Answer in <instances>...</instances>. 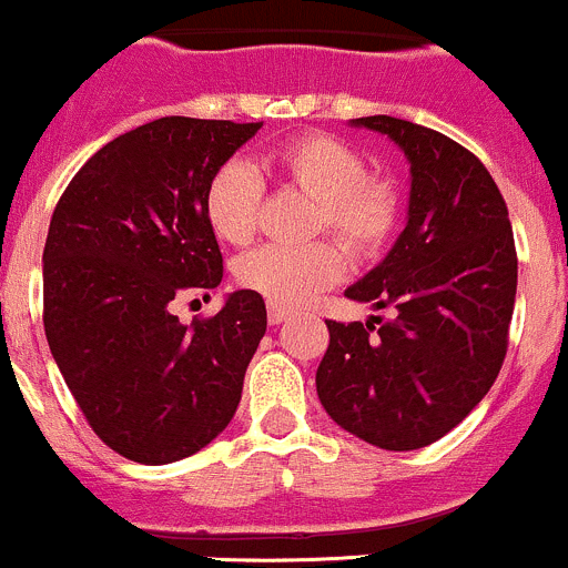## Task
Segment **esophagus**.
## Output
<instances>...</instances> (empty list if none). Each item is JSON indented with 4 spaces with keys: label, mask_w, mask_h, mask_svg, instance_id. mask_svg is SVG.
<instances>
[{
    "label": "esophagus",
    "mask_w": 568,
    "mask_h": 568,
    "mask_svg": "<svg viewBox=\"0 0 568 568\" xmlns=\"http://www.w3.org/2000/svg\"><path fill=\"white\" fill-rule=\"evenodd\" d=\"M286 317H290V312H286V308L276 306V303H271V306H267V320H271V325L284 323Z\"/></svg>",
    "instance_id": "34e87169"
}]
</instances>
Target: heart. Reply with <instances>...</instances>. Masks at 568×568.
Wrapping results in <instances>:
<instances>
[{"label":"heart","instance_id":"obj_1","mask_svg":"<svg viewBox=\"0 0 568 568\" xmlns=\"http://www.w3.org/2000/svg\"><path fill=\"white\" fill-rule=\"evenodd\" d=\"M265 168L290 187L314 201L312 234L328 232L353 260H373L395 234L403 215V195L392 179L367 176V162L345 140L303 134L265 156ZM262 179L245 160H229L206 184V223L223 243H248L256 229ZM345 256L334 243L301 248L260 245L234 267L245 290L276 306H297L336 282Z\"/></svg>","mask_w":568,"mask_h":568}]
</instances>
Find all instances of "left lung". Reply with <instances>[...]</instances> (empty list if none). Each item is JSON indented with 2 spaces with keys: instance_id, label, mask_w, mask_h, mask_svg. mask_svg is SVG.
<instances>
[{
  "instance_id": "left-lung-1",
  "label": "left lung",
  "mask_w": 568,
  "mask_h": 568,
  "mask_svg": "<svg viewBox=\"0 0 568 568\" xmlns=\"http://www.w3.org/2000/svg\"><path fill=\"white\" fill-rule=\"evenodd\" d=\"M406 154V229L384 262L351 284V301L392 308L373 320H328L317 397L347 434L381 450H419L450 434L503 367L516 301L508 206L473 151L392 115L353 118Z\"/></svg>"
}]
</instances>
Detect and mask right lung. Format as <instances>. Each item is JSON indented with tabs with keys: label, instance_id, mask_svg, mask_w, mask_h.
Segmentation results:
<instances>
[{
	"label": "right lung",
	"instance_id": "1",
	"mask_svg": "<svg viewBox=\"0 0 568 568\" xmlns=\"http://www.w3.org/2000/svg\"><path fill=\"white\" fill-rule=\"evenodd\" d=\"M262 123L156 118L80 168L49 223L43 328L101 442L138 464H173L232 423L267 328L262 295L237 290L210 320L173 301L215 290L223 256L206 184Z\"/></svg>",
	"mask_w": 568,
	"mask_h": 568
}]
</instances>
